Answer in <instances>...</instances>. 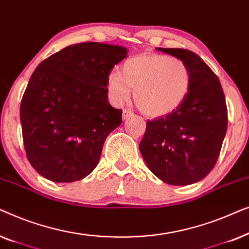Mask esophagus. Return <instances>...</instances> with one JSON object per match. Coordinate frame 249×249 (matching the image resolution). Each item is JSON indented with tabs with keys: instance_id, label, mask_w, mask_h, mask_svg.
Here are the masks:
<instances>
[{
	"instance_id": "1",
	"label": "esophagus",
	"mask_w": 249,
	"mask_h": 249,
	"mask_svg": "<svg viewBox=\"0 0 249 249\" xmlns=\"http://www.w3.org/2000/svg\"><path fill=\"white\" fill-rule=\"evenodd\" d=\"M132 115V112L129 111V110H124L122 111V119L124 120H127V119H129Z\"/></svg>"
}]
</instances>
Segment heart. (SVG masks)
Wrapping results in <instances>:
<instances>
[{
  "label": "heart",
  "instance_id": "heart-1",
  "mask_svg": "<svg viewBox=\"0 0 249 249\" xmlns=\"http://www.w3.org/2000/svg\"><path fill=\"white\" fill-rule=\"evenodd\" d=\"M190 84V71L182 60L156 53L132 56L124 61L120 73L112 71L107 78L112 103L128 101L131 88L139 110L154 118L176 111L186 100Z\"/></svg>",
  "mask_w": 249,
  "mask_h": 249
}]
</instances>
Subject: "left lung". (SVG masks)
<instances>
[{"label": "left lung", "instance_id": "obj_1", "mask_svg": "<svg viewBox=\"0 0 249 249\" xmlns=\"http://www.w3.org/2000/svg\"><path fill=\"white\" fill-rule=\"evenodd\" d=\"M156 50L182 60L192 84L176 111L147 121L139 149L162 181L190 185L205 178L219 158L228 127L226 97L219 78L197 54L183 49Z\"/></svg>", "mask_w": 249, "mask_h": 249}]
</instances>
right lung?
<instances>
[{
	"mask_svg": "<svg viewBox=\"0 0 249 249\" xmlns=\"http://www.w3.org/2000/svg\"><path fill=\"white\" fill-rule=\"evenodd\" d=\"M127 53L110 44H73L33 72L20 121L27 158L44 178L73 182L96 168L105 139L122 122V110L107 102V78Z\"/></svg>",
	"mask_w": 249,
	"mask_h": 249,
	"instance_id": "obj_1",
	"label": "right lung"
}]
</instances>
